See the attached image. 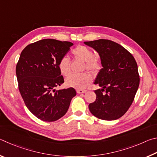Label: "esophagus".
Instances as JSON below:
<instances>
[{"mask_svg": "<svg viewBox=\"0 0 157 157\" xmlns=\"http://www.w3.org/2000/svg\"><path fill=\"white\" fill-rule=\"evenodd\" d=\"M86 90H82V89H78V90H77V93H78V94H84V93H86Z\"/></svg>", "mask_w": 157, "mask_h": 157, "instance_id": "34e87169", "label": "esophagus"}]
</instances>
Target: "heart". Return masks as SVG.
I'll use <instances>...</instances> for the list:
<instances>
[{"label":"heart","mask_w":157,"mask_h":157,"mask_svg":"<svg viewBox=\"0 0 157 157\" xmlns=\"http://www.w3.org/2000/svg\"><path fill=\"white\" fill-rule=\"evenodd\" d=\"M72 54L75 58L85 62V68L91 72H96L100 68V63L96 57H94V52L88 47L79 45L72 50ZM70 59L66 56L61 58L58 67L60 73L63 75L67 76L71 73ZM92 82V77L89 73H84L80 75H69L66 79V84L68 86L73 87L77 89H82L86 88Z\"/></svg>","instance_id":"heart-1"}]
</instances>
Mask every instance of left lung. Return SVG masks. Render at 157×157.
<instances>
[{
  "label": "left lung",
  "mask_w": 157,
  "mask_h": 157,
  "mask_svg": "<svg viewBox=\"0 0 157 157\" xmlns=\"http://www.w3.org/2000/svg\"><path fill=\"white\" fill-rule=\"evenodd\" d=\"M84 44L98 52L103 67L94 82L102 89L94 91L96 100L90 103L89 110L101 120L118 119L129 109L139 88L140 78L136 60L124 47L108 39Z\"/></svg>",
  "instance_id": "obj_1"
}]
</instances>
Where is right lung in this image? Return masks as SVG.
Returning a JSON list of instances; mask_svg holds the SVG:
<instances>
[{"instance_id":"add662e5","label":"right lung","mask_w":157,"mask_h":157,"mask_svg":"<svg viewBox=\"0 0 157 157\" xmlns=\"http://www.w3.org/2000/svg\"><path fill=\"white\" fill-rule=\"evenodd\" d=\"M73 45L46 39L28 45L21 53L16 67L18 89L26 107L41 121L62 118L76 95L72 87L55 89L64 82L58 63Z\"/></svg>"}]
</instances>
